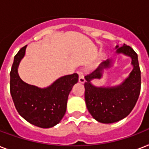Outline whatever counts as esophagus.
Wrapping results in <instances>:
<instances>
[{
    "mask_svg": "<svg viewBox=\"0 0 149 149\" xmlns=\"http://www.w3.org/2000/svg\"><path fill=\"white\" fill-rule=\"evenodd\" d=\"M78 74H79V83H81V84H84L85 83V78H84V72H82L81 70L80 71H78Z\"/></svg>",
    "mask_w": 149,
    "mask_h": 149,
    "instance_id": "esophagus-1",
    "label": "esophagus"
}]
</instances>
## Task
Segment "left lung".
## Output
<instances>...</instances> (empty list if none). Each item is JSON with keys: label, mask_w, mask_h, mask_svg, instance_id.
<instances>
[{"label": "left lung", "mask_w": 149, "mask_h": 149, "mask_svg": "<svg viewBox=\"0 0 149 149\" xmlns=\"http://www.w3.org/2000/svg\"><path fill=\"white\" fill-rule=\"evenodd\" d=\"M117 52L124 53L132 58L134 69L128 78L121 85L116 87H96L91 84L95 78L101 77L103 68L111 65L107 59L99 67L85 76V101L86 107L93 118L104 124L117 122L127 117L136 104L141 91V70L138 55L129 45H117Z\"/></svg>", "instance_id": "1"}]
</instances>
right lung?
I'll list each match as a JSON object with an SVG mask.
<instances>
[{"label": "right lung", "instance_id": "1", "mask_svg": "<svg viewBox=\"0 0 149 149\" xmlns=\"http://www.w3.org/2000/svg\"><path fill=\"white\" fill-rule=\"evenodd\" d=\"M26 46L15 56L10 72V95L15 108L24 120L42 128L53 127L65 114L68 96L79 77L73 73L61 77L45 89L25 84L18 76L17 67Z\"/></svg>", "mask_w": 149, "mask_h": 149}]
</instances>
